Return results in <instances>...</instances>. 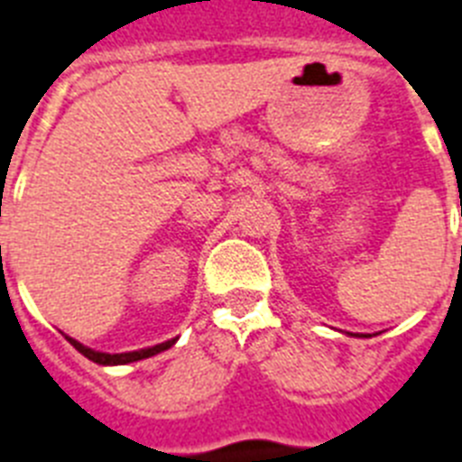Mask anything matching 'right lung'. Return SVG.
I'll return each mask as SVG.
<instances>
[{
    "mask_svg": "<svg viewBox=\"0 0 462 462\" xmlns=\"http://www.w3.org/2000/svg\"><path fill=\"white\" fill-rule=\"evenodd\" d=\"M68 342H70L75 349H78L82 356H87L89 361H94V364H101V365H122V364H132V361H141V359H148V356H155V354L165 352V349H170L171 345L177 340H167L162 342V345H155V346H148V349H139V352H125V354H103V352H94V349H89V346L79 345L78 340H72V337H68Z\"/></svg>",
    "mask_w": 462,
    "mask_h": 462,
    "instance_id": "right-lung-1",
    "label": "right lung"
}]
</instances>
